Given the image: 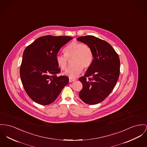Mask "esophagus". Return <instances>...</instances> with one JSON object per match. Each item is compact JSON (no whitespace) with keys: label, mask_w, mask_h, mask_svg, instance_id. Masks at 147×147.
I'll use <instances>...</instances> for the list:
<instances>
[{"label":"esophagus","mask_w":147,"mask_h":147,"mask_svg":"<svg viewBox=\"0 0 147 147\" xmlns=\"http://www.w3.org/2000/svg\"><path fill=\"white\" fill-rule=\"evenodd\" d=\"M76 80V79H74V78H69V82H72L73 81H75Z\"/></svg>","instance_id":"obj_1"}]
</instances>
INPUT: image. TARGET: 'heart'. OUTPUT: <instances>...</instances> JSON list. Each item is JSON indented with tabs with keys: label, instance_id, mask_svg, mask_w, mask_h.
<instances>
[{
	"label": "heart",
	"instance_id": "1",
	"mask_svg": "<svg viewBox=\"0 0 147 147\" xmlns=\"http://www.w3.org/2000/svg\"><path fill=\"white\" fill-rule=\"evenodd\" d=\"M64 52L65 55H57L56 60L59 67L65 70L67 66V59L73 57L72 63L74 65L69 67L65 72V75L69 78H77L83 71L84 67L88 69L93 62L92 51L86 44L72 42L65 47Z\"/></svg>",
	"mask_w": 147,
	"mask_h": 147
}]
</instances>
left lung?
Returning <instances> with one entry per match:
<instances>
[{
    "mask_svg": "<svg viewBox=\"0 0 147 147\" xmlns=\"http://www.w3.org/2000/svg\"><path fill=\"white\" fill-rule=\"evenodd\" d=\"M79 41L88 45L94 59L84 76L79 78L82 88L80 98L95 105L107 98L116 85L120 75V59L117 53L107 42L92 36L80 37Z\"/></svg>",
    "mask_w": 147,
    "mask_h": 147,
    "instance_id": "left-lung-1",
    "label": "left lung"
}]
</instances>
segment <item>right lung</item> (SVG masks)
Here are the masks:
<instances>
[{
	"instance_id": "1",
	"label": "right lung",
	"mask_w": 147,
	"mask_h": 147,
	"mask_svg": "<svg viewBox=\"0 0 147 147\" xmlns=\"http://www.w3.org/2000/svg\"><path fill=\"white\" fill-rule=\"evenodd\" d=\"M72 38L45 36L24 51L20 76L26 92L34 102L42 105L52 103L69 84L67 76H57L61 69L56 57L60 49Z\"/></svg>"
}]
</instances>
